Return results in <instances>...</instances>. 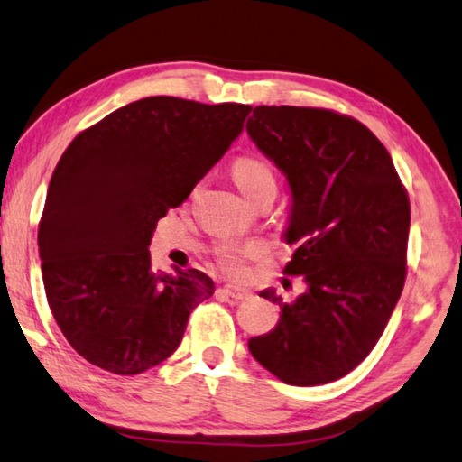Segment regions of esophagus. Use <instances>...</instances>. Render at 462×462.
Returning <instances> with one entry per match:
<instances>
[{"mask_svg": "<svg viewBox=\"0 0 462 462\" xmlns=\"http://www.w3.org/2000/svg\"><path fill=\"white\" fill-rule=\"evenodd\" d=\"M223 292L231 298V300H247L249 294L247 290H244V288H237V286H223Z\"/></svg>", "mask_w": 462, "mask_h": 462, "instance_id": "1", "label": "esophagus"}]
</instances>
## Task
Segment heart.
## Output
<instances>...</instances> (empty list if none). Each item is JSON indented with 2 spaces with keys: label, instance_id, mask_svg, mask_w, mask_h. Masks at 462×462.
<instances>
[{
  "label": "heart",
  "instance_id": "1",
  "mask_svg": "<svg viewBox=\"0 0 462 462\" xmlns=\"http://www.w3.org/2000/svg\"><path fill=\"white\" fill-rule=\"evenodd\" d=\"M233 182L237 189L252 199L263 186H276L273 170L263 160L254 156H241L231 166ZM265 255V247L260 241H237L226 239L215 247V260L218 268L229 273V276H241L245 272L247 262L260 260Z\"/></svg>",
  "mask_w": 462,
  "mask_h": 462
}]
</instances>
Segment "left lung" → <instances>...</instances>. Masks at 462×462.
<instances>
[{"label": "left lung", "mask_w": 462, "mask_h": 462, "mask_svg": "<svg viewBox=\"0 0 462 462\" xmlns=\"http://www.w3.org/2000/svg\"><path fill=\"white\" fill-rule=\"evenodd\" d=\"M247 134L288 176L296 244L286 276L309 290L294 304L272 290L278 327L249 341L290 385L341 379L374 351L408 276L410 199L390 152L355 117L322 107L260 105Z\"/></svg>", "instance_id": "left-lung-1"}]
</instances>
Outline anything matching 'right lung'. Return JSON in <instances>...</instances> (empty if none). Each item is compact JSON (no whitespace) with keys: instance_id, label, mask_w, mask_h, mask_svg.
<instances>
[{"instance_id":"1","label":"right lung","mask_w":462,"mask_h":462,"mask_svg":"<svg viewBox=\"0 0 462 462\" xmlns=\"http://www.w3.org/2000/svg\"><path fill=\"white\" fill-rule=\"evenodd\" d=\"M252 107L148 97L80 132L56 164L38 249L56 325L72 349L137 375L180 345L215 284L199 270H152L150 239L244 132Z\"/></svg>"}]
</instances>
